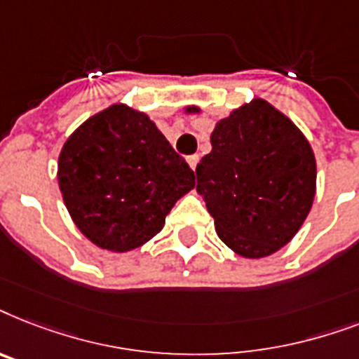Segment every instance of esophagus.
Returning a JSON list of instances; mask_svg holds the SVG:
<instances>
[{"instance_id":"esophagus-1","label":"esophagus","mask_w":359,"mask_h":359,"mask_svg":"<svg viewBox=\"0 0 359 359\" xmlns=\"http://www.w3.org/2000/svg\"><path fill=\"white\" fill-rule=\"evenodd\" d=\"M198 159H200V157H198V156H189V157H187V163H189V166H191V168H193V170H196Z\"/></svg>"}]
</instances>
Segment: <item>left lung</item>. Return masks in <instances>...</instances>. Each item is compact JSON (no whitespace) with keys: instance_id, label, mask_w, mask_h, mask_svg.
Returning <instances> with one entry per match:
<instances>
[{"instance_id":"left-lung-1","label":"left lung","mask_w":359,"mask_h":359,"mask_svg":"<svg viewBox=\"0 0 359 359\" xmlns=\"http://www.w3.org/2000/svg\"><path fill=\"white\" fill-rule=\"evenodd\" d=\"M196 180L220 241L261 259L287 245L311 211L317 161L293 120L254 98L215 124Z\"/></svg>"}]
</instances>
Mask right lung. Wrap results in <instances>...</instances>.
<instances>
[{"mask_svg": "<svg viewBox=\"0 0 359 359\" xmlns=\"http://www.w3.org/2000/svg\"><path fill=\"white\" fill-rule=\"evenodd\" d=\"M57 182L74 224L102 250H135L156 237L194 172L150 116L113 103L66 139Z\"/></svg>", "mask_w": 359, "mask_h": 359, "instance_id": "1", "label": "right lung"}]
</instances>
